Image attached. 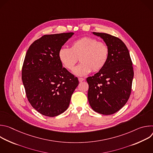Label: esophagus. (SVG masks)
Segmentation results:
<instances>
[{
	"mask_svg": "<svg viewBox=\"0 0 153 153\" xmlns=\"http://www.w3.org/2000/svg\"><path fill=\"white\" fill-rule=\"evenodd\" d=\"M79 82H82V81H83L84 80H85V79H83V78H82V77H79Z\"/></svg>",
	"mask_w": 153,
	"mask_h": 153,
	"instance_id": "obj_1",
	"label": "esophagus"
}]
</instances>
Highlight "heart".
<instances>
[{
    "instance_id": "heart-1",
    "label": "heart",
    "mask_w": 153,
    "mask_h": 153,
    "mask_svg": "<svg viewBox=\"0 0 153 153\" xmlns=\"http://www.w3.org/2000/svg\"><path fill=\"white\" fill-rule=\"evenodd\" d=\"M109 48L105 43L97 42L94 38L83 37L72 43L70 48L62 47L58 57L63 66L69 70H73L78 59L81 63L73 70L77 76H85L102 70L109 57Z\"/></svg>"
}]
</instances>
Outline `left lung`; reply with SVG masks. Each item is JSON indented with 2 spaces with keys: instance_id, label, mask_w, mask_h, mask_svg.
Instances as JSON below:
<instances>
[{
  "instance_id": "left-lung-1",
  "label": "left lung",
  "mask_w": 153,
  "mask_h": 153,
  "mask_svg": "<svg viewBox=\"0 0 153 153\" xmlns=\"http://www.w3.org/2000/svg\"><path fill=\"white\" fill-rule=\"evenodd\" d=\"M103 40L109 48L104 67L86 81L89 85L88 99L93 110L103 114H113L127 102L134 76L133 63L125 43L106 33L93 32Z\"/></svg>"
}]
</instances>
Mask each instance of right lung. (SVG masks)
I'll return each mask as SVG.
<instances>
[{
	"label": "right lung",
	"mask_w": 153,
	"mask_h": 153,
	"mask_svg": "<svg viewBox=\"0 0 153 153\" xmlns=\"http://www.w3.org/2000/svg\"><path fill=\"white\" fill-rule=\"evenodd\" d=\"M74 33L44 35L25 55L22 79L28 100L39 113L54 117L67 110L79 85L77 77L63 68L58 53Z\"/></svg>",
	"instance_id": "add662e5"
}]
</instances>
